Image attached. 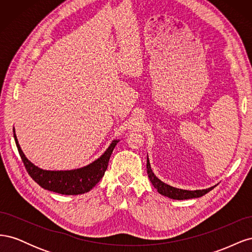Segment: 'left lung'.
<instances>
[{
    "label": "left lung",
    "mask_w": 252,
    "mask_h": 252,
    "mask_svg": "<svg viewBox=\"0 0 252 252\" xmlns=\"http://www.w3.org/2000/svg\"><path fill=\"white\" fill-rule=\"evenodd\" d=\"M147 173H148V178H149L150 182L152 183V185L155 186V188L158 190V192L161 193L162 195L168 196V197H170V199H173V200H187V199H194V197H200L207 192H209L210 190H212L213 187H215L213 186L208 189H202V190H184V189L174 188L172 186L167 185L161 180H158L155 175V173L152 172L149 159H148V156H147Z\"/></svg>",
    "instance_id": "obj_1"
}]
</instances>
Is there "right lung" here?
<instances>
[{
    "instance_id": "right-lung-1",
    "label": "right lung",
    "mask_w": 252,
    "mask_h": 252,
    "mask_svg": "<svg viewBox=\"0 0 252 252\" xmlns=\"http://www.w3.org/2000/svg\"><path fill=\"white\" fill-rule=\"evenodd\" d=\"M13 136L20 157L23 163H24L28 174L32 178V180L44 189L67 195H75L88 192L100 182L106 169H107L112 151L119 142L118 140L112 141L110 146L104 152L102 157L85 167L73 170L51 171L43 170L30 162L25 155L23 154L16 133H13Z\"/></svg>"
}]
</instances>
